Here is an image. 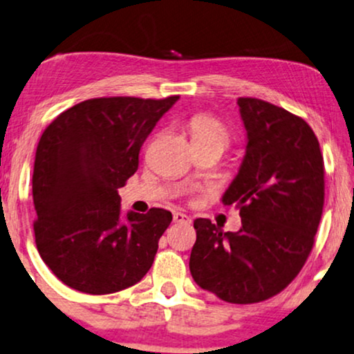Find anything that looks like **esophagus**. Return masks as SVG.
Masks as SVG:
<instances>
[{
    "label": "esophagus",
    "mask_w": 354,
    "mask_h": 354,
    "mask_svg": "<svg viewBox=\"0 0 354 354\" xmlns=\"http://www.w3.org/2000/svg\"><path fill=\"white\" fill-rule=\"evenodd\" d=\"M173 222L174 223H191V217L186 216V214L180 212V210H176V212L173 214Z\"/></svg>",
    "instance_id": "1"
}]
</instances>
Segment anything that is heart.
<instances>
[{"label": "heart", "mask_w": 354, "mask_h": 354, "mask_svg": "<svg viewBox=\"0 0 354 354\" xmlns=\"http://www.w3.org/2000/svg\"><path fill=\"white\" fill-rule=\"evenodd\" d=\"M187 129H189L194 145L216 144L225 149L230 142L229 127L214 114L201 113L192 115L187 122Z\"/></svg>", "instance_id": "1"}]
</instances>
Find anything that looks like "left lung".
<instances>
[{"label": "left lung", "mask_w": 354, "mask_h": 354, "mask_svg": "<svg viewBox=\"0 0 354 354\" xmlns=\"http://www.w3.org/2000/svg\"><path fill=\"white\" fill-rule=\"evenodd\" d=\"M247 153L222 203L241 229L196 218L192 279L230 304L266 301L296 279L314 248L325 199V165L306 120L258 97H239Z\"/></svg>", "instance_id": "left-lung-1"}]
</instances>
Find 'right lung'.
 <instances>
[{
  "label": "right lung",
  "mask_w": 354,
  "mask_h": 354,
  "mask_svg": "<svg viewBox=\"0 0 354 354\" xmlns=\"http://www.w3.org/2000/svg\"><path fill=\"white\" fill-rule=\"evenodd\" d=\"M180 96L93 97L58 114L35 150V245L62 283L86 294L137 284L153 263L169 210L120 218L119 187L137 171L138 153Z\"/></svg>",
  "instance_id": "add662e5"
}]
</instances>
